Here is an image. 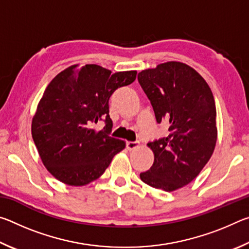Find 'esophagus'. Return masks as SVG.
<instances>
[{"label": "esophagus", "mask_w": 249, "mask_h": 249, "mask_svg": "<svg viewBox=\"0 0 249 249\" xmlns=\"http://www.w3.org/2000/svg\"><path fill=\"white\" fill-rule=\"evenodd\" d=\"M140 147V142H126V148L128 150H134Z\"/></svg>", "instance_id": "obj_1"}]
</instances>
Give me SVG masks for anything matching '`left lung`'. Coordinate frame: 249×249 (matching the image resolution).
<instances>
[{"mask_svg":"<svg viewBox=\"0 0 249 249\" xmlns=\"http://www.w3.org/2000/svg\"><path fill=\"white\" fill-rule=\"evenodd\" d=\"M157 123L169 126V135L148 142L154 153L142 182L171 192L196 178L212 156L217 140L216 107L205 80L190 66L168 61L138 73Z\"/></svg>","mask_w":249,"mask_h":249,"instance_id":"8db88e82","label":"left lung"}]
</instances>
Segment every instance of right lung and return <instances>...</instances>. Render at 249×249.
I'll list each match as a JSON object with an SVG mask.
<instances>
[{"label": "right lung", "mask_w": 249, "mask_h": 249, "mask_svg": "<svg viewBox=\"0 0 249 249\" xmlns=\"http://www.w3.org/2000/svg\"><path fill=\"white\" fill-rule=\"evenodd\" d=\"M137 72L112 73L98 65L70 66L46 88L32 121V136L41 161L57 180L81 187L100 178L125 142L109 136L108 100ZM104 120L98 131L94 125Z\"/></svg>", "instance_id": "add662e5"}]
</instances>
